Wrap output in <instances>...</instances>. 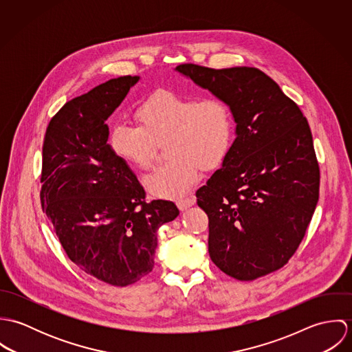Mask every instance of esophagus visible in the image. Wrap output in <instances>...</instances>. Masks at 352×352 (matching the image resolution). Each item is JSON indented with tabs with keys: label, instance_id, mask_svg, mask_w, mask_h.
Masks as SVG:
<instances>
[{
	"label": "esophagus",
	"instance_id": "1",
	"mask_svg": "<svg viewBox=\"0 0 352 352\" xmlns=\"http://www.w3.org/2000/svg\"><path fill=\"white\" fill-rule=\"evenodd\" d=\"M176 204H177V207H179L180 210H186V208H188V207H191V206L195 204V198H194V197L180 198V199L176 201Z\"/></svg>",
	"mask_w": 352,
	"mask_h": 352
}]
</instances>
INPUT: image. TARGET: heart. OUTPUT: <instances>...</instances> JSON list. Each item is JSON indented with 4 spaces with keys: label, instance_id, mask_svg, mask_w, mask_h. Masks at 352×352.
Masks as SVG:
<instances>
[{
    "label": "heart",
    "instance_id": "heart-1",
    "mask_svg": "<svg viewBox=\"0 0 352 352\" xmlns=\"http://www.w3.org/2000/svg\"><path fill=\"white\" fill-rule=\"evenodd\" d=\"M138 126L116 123L109 146L126 164L151 168L155 142L166 141L172 157L144 179L145 188L158 198L186 194L199 179V168L218 166L233 141L234 122L230 107L218 98L201 99L170 91H158L137 108Z\"/></svg>",
    "mask_w": 352,
    "mask_h": 352
}]
</instances>
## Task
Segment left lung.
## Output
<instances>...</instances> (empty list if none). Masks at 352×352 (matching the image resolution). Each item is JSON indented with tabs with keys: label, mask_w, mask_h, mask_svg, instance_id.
<instances>
[{
	"label": "left lung",
	"mask_w": 352,
	"mask_h": 352,
	"mask_svg": "<svg viewBox=\"0 0 352 352\" xmlns=\"http://www.w3.org/2000/svg\"><path fill=\"white\" fill-rule=\"evenodd\" d=\"M225 101L236 123L228 155L197 191L208 217V253L239 280L283 267L301 244L318 201L320 169L306 118L256 67L175 69Z\"/></svg>",
	"instance_id": "1"
}]
</instances>
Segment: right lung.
<instances>
[{
  "label": "right lung",
  "instance_id": "right-lung-1",
  "mask_svg": "<svg viewBox=\"0 0 352 352\" xmlns=\"http://www.w3.org/2000/svg\"><path fill=\"white\" fill-rule=\"evenodd\" d=\"M140 81L123 76L67 101L43 142L41 201L69 258L112 286L154 267L157 230L179 215L173 201H145L130 166L111 151L105 120Z\"/></svg>",
  "mask_w": 352,
  "mask_h": 352
}]
</instances>
